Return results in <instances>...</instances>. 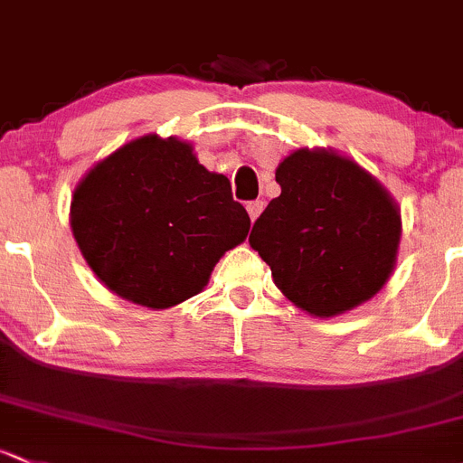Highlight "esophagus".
<instances>
[{"label":"esophagus","instance_id":"obj_1","mask_svg":"<svg viewBox=\"0 0 463 463\" xmlns=\"http://www.w3.org/2000/svg\"><path fill=\"white\" fill-rule=\"evenodd\" d=\"M246 211H248V215H250L252 222H255V219L261 215V211H264V202H261V199H255V202H248Z\"/></svg>","mask_w":463,"mask_h":463}]
</instances>
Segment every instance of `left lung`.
<instances>
[{
  "label": "left lung",
  "mask_w": 463,
  "mask_h": 463,
  "mask_svg": "<svg viewBox=\"0 0 463 463\" xmlns=\"http://www.w3.org/2000/svg\"><path fill=\"white\" fill-rule=\"evenodd\" d=\"M275 179L281 194L257 217L248 241L277 288L317 317L371 299L391 277L402 235L391 194L326 150H295Z\"/></svg>",
  "instance_id": "8db88e82"
}]
</instances>
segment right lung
Wrapping results in <instances>:
<instances>
[{"label":"right lung","instance_id":"1","mask_svg":"<svg viewBox=\"0 0 463 463\" xmlns=\"http://www.w3.org/2000/svg\"><path fill=\"white\" fill-rule=\"evenodd\" d=\"M71 226L113 293L168 308L208 284L219 257L246 240L250 217L231 182L179 139L146 135L97 164L75 188Z\"/></svg>","mask_w":463,"mask_h":463}]
</instances>
